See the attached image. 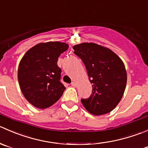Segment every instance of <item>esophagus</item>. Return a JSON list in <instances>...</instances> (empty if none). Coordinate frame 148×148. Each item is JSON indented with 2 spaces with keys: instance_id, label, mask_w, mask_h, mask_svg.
Masks as SVG:
<instances>
[{
  "instance_id": "1",
  "label": "esophagus",
  "mask_w": 148,
  "mask_h": 148,
  "mask_svg": "<svg viewBox=\"0 0 148 148\" xmlns=\"http://www.w3.org/2000/svg\"><path fill=\"white\" fill-rule=\"evenodd\" d=\"M71 86H73V87H76V86H77V84H76V83L75 82H72V83H71Z\"/></svg>"
}]
</instances>
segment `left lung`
I'll return each mask as SVG.
<instances>
[{"mask_svg":"<svg viewBox=\"0 0 148 148\" xmlns=\"http://www.w3.org/2000/svg\"><path fill=\"white\" fill-rule=\"evenodd\" d=\"M73 48L84 63L92 83V94L81 99L82 104L96 116L112 112L122 99L127 84L122 60L110 49L97 44L85 42Z\"/></svg>","mask_w":148,"mask_h":148,"instance_id":"8db88e82","label":"left lung"}]
</instances>
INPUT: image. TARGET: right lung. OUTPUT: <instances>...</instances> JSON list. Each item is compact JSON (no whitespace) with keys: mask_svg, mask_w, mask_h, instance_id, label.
<instances>
[{"mask_svg":"<svg viewBox=\"0 0 148 148\" xmlns=\"http://www.w3.org/2000/svg\"><path fill=\"white\" fill-rule=\"evenodd\" d=\"M65 42L39 43L29 49L20 61L18 80L26 100L38 109H46L56 103L65 90L60 82L58 60L68 49Z\"/></svg>","mask_w":148,"mask_h":148,"instance_id":"obj_1","label":"right lung"}]
</instances>
